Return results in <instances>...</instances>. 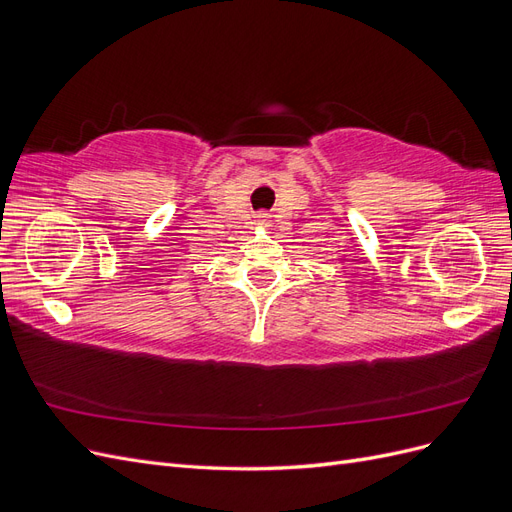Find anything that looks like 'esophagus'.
<instances>
[{
  "mask_svg": "<svg viewBox=\"0 0 512 512\" xmlns=\"http://www.w3.org/2000/svg\"><path fill=\"white\" fill-rule=\"evenodd\" d=\"M267 218H269L267 213H260V215H258V222H260V224H269V220H267Z\"/></svg>",
  "mask_w": 512,
  "mask_h": 512,
  "instance_id": "34e87169",
  "label": "esophagus"
}]
</instances>
